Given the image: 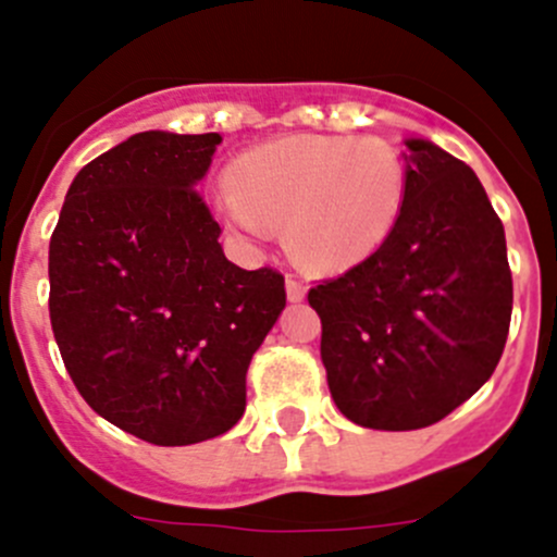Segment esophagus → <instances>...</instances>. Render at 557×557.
I'll use <instances>...</instances> for the list:
<instances>
[{
    "instance_id": "obj_1",
    "label": "esophagus",
    "mask_w": 557,
    "mask_h": 557,
    "mask_svg": "<svg viewBox=\"0 0 557 557\" xmlns=\"http://www.w3.org/2000/svg\"><path fill=\"white\" fill-rule=\"evenodd\" d=\"M286 297H289V302H300L306 297V284L295 276H286Z\"/></svg>"
}]
</instances>
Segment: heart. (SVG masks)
<instances>
[{"label":"heart","mask_w":557,"mask_h":557,"mask_svg":"<svg viewBox=\"0 0 557 557\" xmlns=\"http://www.w3.org/2000/svg\"><path fill=\"white\" fill-rule=\"evenodd\" d=\"M406 202L400 153L379 137L286 135L246 151L216 195V216L249 244L281 224L292 260L341 273L376 255Z\"/></svg>","instance_id":"1"}]
</instances>
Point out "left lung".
Listing matches in <instances>:
<instances>
[{
	"instance_id": "obj_1",
	"label": "left lung",
	"mask_w": 557,
	"mask_h": 557,
	"mask_svg": "<svg viewBox=\"0 0 557 557\" xmlns=\"http://www.w3.org/2000/svg\"><path fill=\"white\" fill-rule=\"evenodd\" d=\"M406 148L393 235L308 292L330 395L373 431H417L466 404L493 376L511 319L504 224L476 173L431 140Z\"/></svg>"
}]
</instances>
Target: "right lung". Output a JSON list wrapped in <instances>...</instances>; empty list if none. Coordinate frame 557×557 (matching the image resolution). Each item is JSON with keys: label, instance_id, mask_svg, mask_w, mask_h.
Returning a JSON list of instances; mask_svg holds the SVG:
<instances>
[{"label": "right lung", "instance_id": "add662e5", "mask_svg": "<svg viewBox=\"0 0 557 557\" xmlns=\"http://www.w3.org/2000/svg\"><path fill=\"white\" fill-rule=\"evenodd\" d=\"M219 132H137L70 184L48 249L51 327L86 404L157 447L227 433L286 306L284 276L224 257L197 191Z\"/></svg>", "mask_w": 557, "mask_h": 557}]
</instances>
